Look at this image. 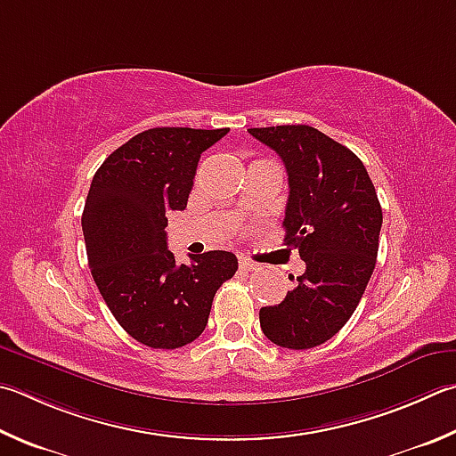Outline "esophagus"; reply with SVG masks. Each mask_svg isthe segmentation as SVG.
<instances>
[{
	"label": "esophagus",
	"instance_id": "obj_1",
	"mask_svg": "<svg viewBox=\"0 0 456 456\" xmlns=\"http://www.w3.org/2000/svg\"><path fill=\"white\" fill-rule=\"evenodd\" d=\"M239 267H241V271H255L259 265L253 263L251 259H245V256H241V259H239Z\"/></svg>",
	"mask_w": 456,
	"mask_h": 456
}]
</instances>
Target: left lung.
I'll return each mask as SVG.
<instances>
[{
    "label": "left lung",
    "instance_id": "8db88e82",
    "mask_svg": "<svg viewBox=\"0 0 456 456\" xmlns=\"http://www.w3.org/2000/svg\"><path fill=\"white\" fill-rule=\"evenodd\" d=\"M249 134L285 163V245L307 265L285 301L259 311L261 329L285 349H313L357 309L377 263L383 211L362 161L319 129L277 126Z\"/></svg>",
    "mask_w": 456,
    "mask_h": 456
}]
</instances>
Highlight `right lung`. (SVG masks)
<instances>
[{"instance_id": "1", "label": "right lung", "mask_w": 456, "mask_h": 456, "mask_svg": "<svg viewBox=\"0 0 456 456\" xmlns=\"http://www.w3.org/2000/svg\"><path fill=\"white\" fill-rule=\"evenodd\" d=\"M225 129L155 127L107 157L81 215L91 275L119 325L151 349L200 337L213 297L235 275L237 256L207 251L177 265L167 249V211H183L200 157Z\"/></svg>"}]
</instances>
